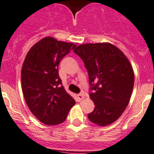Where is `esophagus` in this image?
Returning a JSON list of instances; mask_svg holds the SVG:
<instances>
[{"label":"esophagus","mask_w":154,"mask_h":154,"mask_svg":"<svg viewBox=\"0 0 154 154\" xmlns=\"http://www.w3.org/2000/svg\"><path fill=\"white\" fill-rule=\"evenodd\" d=\"M77 97H78L79 100L81 101V100H82L84 99V95H83V94H78Z\"/></svg>","instance_id":"34e87169"}]
</instances>
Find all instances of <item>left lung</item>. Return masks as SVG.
<instances>
[{
  "label": "left lung",
  "mask_w": 154,
  "mask_h": 154,
  "mask_svg": "<svg viewBox=\"0 0 154 154\" xmlns=\"http://www.w3.org/2000/svg\"><path fill=\"white\" fill-rule=\"evenodd\" d=\"M74 52L87 69L90 97L95 104L88 118L97 125H109L129 103L134 86L132 65L121 50L109 43L82 44Z\"/></svg>",
  "instance_id": "1"
}]
</instances>
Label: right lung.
<instances>
[{"label":"right lung","mask_w":154,"mask_h":154,"mask_svg":"<svg viewBox=\"0 0 154 154\" xmlns=\"http://www.w3.org/2000/svg\"><path fill=\"white\" fill-rule=\"evenodd\" d=\"M75 47L72 43L47 36L35 43L26 54L21 72L22 93L30 111L43 124L64 122L75 103L58 74L61 59Z\"/></svg>","instance_id":"right-lung-1"}]
</instances>
